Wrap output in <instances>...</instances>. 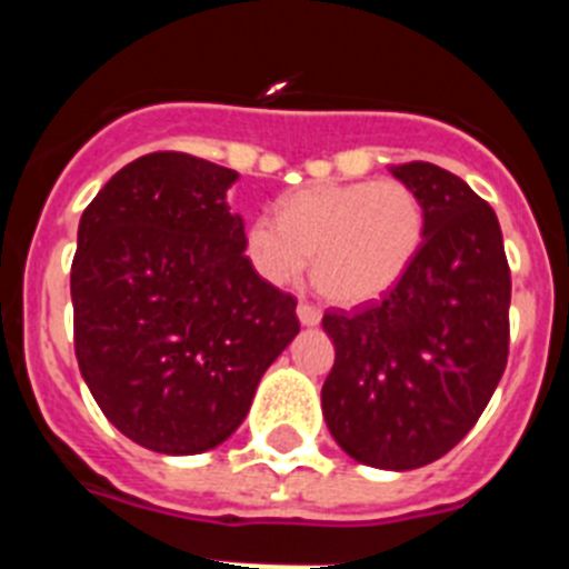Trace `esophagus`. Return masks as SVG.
<instances>
[{
  "label": "esophagus",
  "mask_w": 569,
  "mask_h": 569,
  "mask_svg": "<svg viewBox=\"0 0 569 569\" xmlns=\"http://www.w3.org/2000/svg\"><path fill=\"white\" fill-rule=\"evenodd\" d=\"M296 316H299V321L305 325V328H316V325L321 321V310L313 308V305H308V301H299Z\"/></svg>",
  "instance_id": "obj_1"
}]
</instances>
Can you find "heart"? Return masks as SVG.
Returning a JSON list of instances; mask_svg holds the SVG:
<instances>
[{
  "mask_svg": "<svg viewBox=\"0 0 569 569\" xmlns=\"http://www.w3.org/2000/svg\"><path fill=\"white\" fill-rule=\"evenodd\" d=\"M425 233V204L410 184L328 182L296 190L279 204V216H256L244 253L270 284H293L313 256L319 293L359 308L405 279Z\"/></svg>",
  "mask_w": 569,
  "mask_h": 569,
  "instance_id": "1",
  "label": "heart"
}]
</instances>
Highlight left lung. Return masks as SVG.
Instances as JSON below:
<instances>
[{
    "label": "left lung",
    "mask_w": 569,
    "mask_h": 569,
    "mask_svg": "<svg viewBox=\"0 0 569 569\" xmlns=\"http://www.w3.org/2000/svg\"><path fill=\"white\" fill-rule=\"evenodd\" d=\"M390 173L425 204V244L385 299L325 313L336 361L321 413L359 465L416 470L470 433L505 373L510 268L499 219L465 179L430 162Z\"/></svg>",
    "instance_id": "1"
}]
</instances>
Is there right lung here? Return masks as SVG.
I'll list each match as a JSON object with an SVG mask.
<instances>
[{"mask_svg":"<svg viewBox=\"0 0 569 569\" xmlns=\"http://www.w3.org/2000/svg\"><path fill=\"white\" fill-rule=\"evenodd\" d=\"M239 173L188 153L124 164L79 219L73 347L110 425L164 456L239 430L261 376L299 333L296 299L244 256Z\"/></svg>","mask_w":569,"mask_h":569,"instance_id":"right-lung-1","label":"right lung"}]
</instances>
